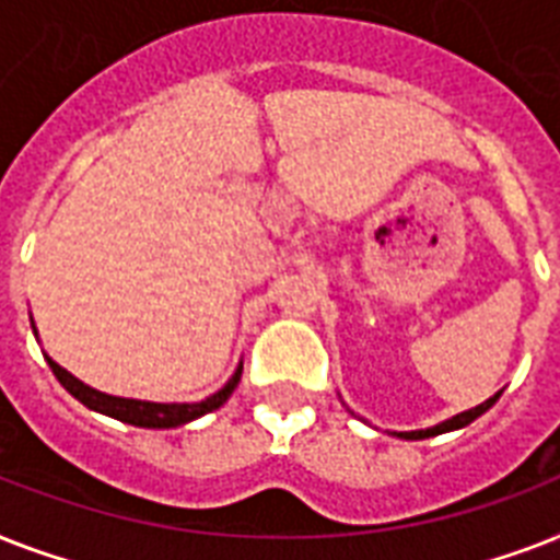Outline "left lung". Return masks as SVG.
I'll return each instance as SVG.
<instances>
[{
	"instance_id": "8db88e82",
	"label": "left lung",
	"mask_w": 560,
	"mask_h": 560,
	"mask_svg": "<svg viewBox=\"0 0 560 560\" xmlns=\"http://www.w3.org/2000/svg\"><path fill=\"white\" fill-rule=\"evenodd\" d=\"M497 398H500V392H497L494 398H488L486 404H479V407L468 409V412H459V416L447 418V421H442V424L427 427V430H409V433H395V435H400V439H430V435H442V433H451V430H462V427H468L474 418H479L482 412H488V409L494 407Z\"/></svg>"
}]
</instances>
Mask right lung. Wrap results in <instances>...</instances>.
<instances>
[{
	"label": "right lung",
	"instance_id": "obj_1",
	"mask_svg": "<svg viewBox=\"0 0 560 560\" xmlns=\"http://www.w3.org/2000/svg\"><path fill=\"white\" fill-rule=\"evenodd\" d=\"M34 328V323H31ZM37 334V328H34ZM48 366L55 372V377L66 386V392H72L74 398L81 400L83 407L95 409L101 416H109V418H118V421H125V424H133V427H153V430H168V427H183L194 418L206 416L211 409L223 407L229 400V395L235 392L237 381H241V372H244V363L235 369V374L229 377L226 386L218 389L214 395H209L206 400H197V404H156V400H136V398H116V395H107V392H98L81 383L74 374L66 372L63 366H57L55 360L48 358Z\"/></svg>",
	"mask_w": 560,
	"mask_h": 560
}]
</instances>
